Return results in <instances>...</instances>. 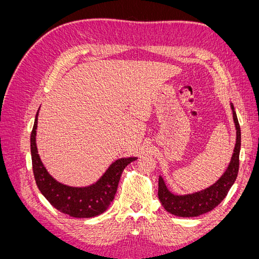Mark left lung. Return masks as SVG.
<instances>
[{"label":"left lung","mask_w":259,"mask_h":259,"mask_svg":"<svg viewBox=\"0 0 259 259\" xmlns=\"http://www.w3.org/2000/svg\"><path fill=\"white\" fill-rule=\"evenodd\" d=\"M233 123L236 127V145H234L231 160L223 175L209 187L187 194L171 192L163 177L159 176L158 195L162 206L168 213L178 217H197L214 209L225 198L234 184L239 171V155L241 149V130L234 107L230 103Z\"/></svg>","instance_id":"left-lung-1"}]
</instances>
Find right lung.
I'll return each instance as SVG.
<instances>
[{"label":"right lung","instance_id":"obj_1","mask_svg":"<svg viewBox=\"0 0 259 259\" xmlns=\"http://www.w3.org/2000/svg\"><path fill=\"white\" fill-rule=\"evenodd\" d=\"M38 111L40 108L35 114L30 138L33 174L38 190L60 213L75 218H91L103 214L114 199L122 171L137 158L133 156L115 160L97 182L92 185L73 187L62 184L49 173L37 151L36 128Z\"/></svg>","mask_w":259,"mask_h":259}]
</instances>
